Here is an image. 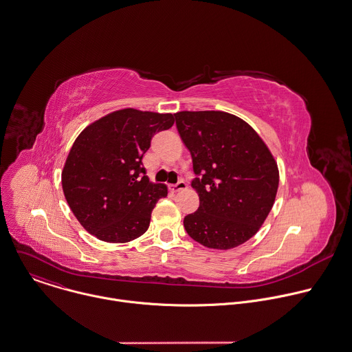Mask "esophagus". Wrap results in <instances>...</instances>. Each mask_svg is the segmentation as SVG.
I'll use <instances>...</instances> for the list:
<instances>
[{"label": "esophagus", "instance_id": "1", "mask_svg": "<svg viewBox=\"0 0 352 352\" xmlns=\"http://www.w3.org/2000/svg\"><path fill=\"white\" fill-rule=\"evenodd\" d=\"M186 189V184L184 181H179L177 185H170V190L173 193H178L181 190H185Z\"/></svg>", "mask_w": 352, "mask_h": 352}]
</instances>
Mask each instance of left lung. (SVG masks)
<instances>
[{
  "mask_svg": "<svg viewBox=\"0 0 352 352\" xmlns=\"http://www.w3.org/2000/svg\"><path fill=\"white\" fill-rule=\"evenodd\" d=\"M197 178L200 206L184 219L188 234L214 250L236 248L254 237L276 201L280 173L262 137L223 111L174 113Z\"/></svg>",
  "mask_w": 352,
  "mask_h": 352,
  "instance_id": "8db88e82",
  "label": "left lung"
}]
</instances>
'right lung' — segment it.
<instances>
[{"mask_svg": "<svg viewBox=\"0 0 352 352\" xmlns=\"http://www.w3.org/2000/svg\"><path fill=\"white\" fill-rule=\"evenodd\" d=\"M173 124V113L123 108L80 131L64 163L61 185L85 230L105 243H129L148 230L167 186L151 182L141 160L153 134Z\"/></svg>", "mask_w": 352, "mask_h": 352, "instance_id": "add662e5", "label": "right lung"}]
</instances>
